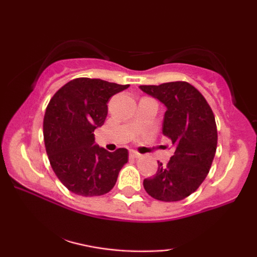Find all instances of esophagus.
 <instances>
[{
    "label": "esophagus",
    "instance_id": "obj_1",
    "mask_svg": "<svg viewBox=\"0 0 257 257\" xmlns=\"http://www.w3.org/2000/svg\"><path fill=\"white\" fill-rule=\"evenodd\" d=\"M130 157H131V158H140V157H142V154L137 152V151L131 150V151H130Z\"/></svg>",
    "mask_w": 257,
    "mask_h": 257
}]
</instances>
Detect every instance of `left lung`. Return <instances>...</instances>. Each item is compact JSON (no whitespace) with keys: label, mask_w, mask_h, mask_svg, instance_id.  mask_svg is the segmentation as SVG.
Wrapping results in <instances>:
<instances>
[{"label":"left lung","mask_w":257,"mask_h":257,"mask_svg":"<svg viewBox=\"0 0 257 257\" xmlns=\"http://www.w3.org/2000/svg\"><path fill=\"white\" fill-rule=\"evenodd\" d=\"M166 106L163 133L174 153L166 166L144 180L147 194L160 201H180L194 193L209 173L217 146L215 117L205 97L187 82L140 85Z\"/></svg>","instance_id":"obj_1"}]
</instances>
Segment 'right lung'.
<instances>
[{"instance_id": "obj_1", "label": "right lung", "mask_w": 257, "mask_h": 257, "mask_svg": "<svg viewBox=\"0 0 257 257\" xmlns=\"http://www.w3.org/2000/svg\"><path fill=\"white\" fill-rule=\"evenodd\" d=\"M128 86L82 77L63 85L49 101L43 120L45 150L55 174L70 192L99 196L114 187L128 152L94 145L93 132L106 119L108 99Z\"/></svg>"}]
</instances>
